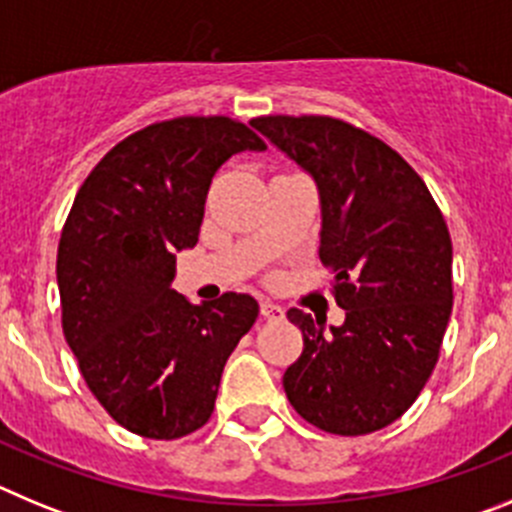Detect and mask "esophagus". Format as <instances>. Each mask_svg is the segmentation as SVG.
I'll return each mask as SVG.
<instances>
[{
    "instance_id": "esophagus-1",
    "label": "esophagus",
    "mask_w": 512,
    "mask_h": 512,
    "mask_svg": "<svg viewBox=\"0 0 512 512\" xmlns=\"http://www.w3.org/2000/svg\"><path fill=\"white\" fill-rule=\"evenodd\" d=\"M261 315H264L266 320H279V318H284V310L279 305H274V302L264 300L261 302Z\"/></svg>"
}]
</instances>
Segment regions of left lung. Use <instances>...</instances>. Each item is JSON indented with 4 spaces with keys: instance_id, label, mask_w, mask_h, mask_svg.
<instances>
[{
    "instance_id": "left-lung-1",
    "label": "left lung",
    "mask_w": 512,
    "mask_h": 512,
    "mask_svg": "<svg viewBox=\"0 0 512 512\" xmlns=\"http://www.w3.org/2000/svg\"><path fill=\"white\" fill-rule=\"evenodd\" d=\"M251 125L318 184L320 261L346 310L330 333L297 307L287 312L305 346L284 392L320 431H379L413 405L438 361L454 305L446 220L413 166L351 122L269 115Z\"/></svg>"
}]
</instances>
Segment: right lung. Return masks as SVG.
Wrapping results in <instances>:
<instances>
[{"label":"right lung","mask_w":512,"mask_h":512,"mask_svg":"<svg viewBox=\"0 0 512 512\" xmlns=\"http://www.w3.org/2000/svg\"><path fill=\"white\" fill-rule=\"evenodd\" d=\"M264 148L230 117H174L120 140L76 192L56 261L63 336L130 433L171 441L202 428L225 361L259 318L251 295L192 305L171 282L176 251L200 238L215 171Z\"/></svg>","instance_id":"1"}]
</instances>
